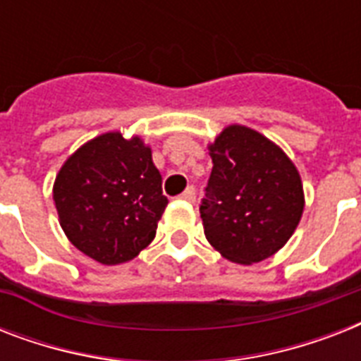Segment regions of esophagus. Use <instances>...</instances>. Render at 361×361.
Wrapping results in <instances>:
<instances>
[{"label":"esophagus","instance_id":"obj_1","mask_svg":"<svg viewBox=\"0 0 361 361\" xmlns=\"http://www.w3.org/2000/svg\"><path fill=\"white\" fill-rule=\"evenodd\" d=\"M195 197H197V192H195V187L192 185H189L185 191L181 192V198H183V200H187V202H195Z\"/></svg>","mask_w":361,"mask_h":361}]
</instances>
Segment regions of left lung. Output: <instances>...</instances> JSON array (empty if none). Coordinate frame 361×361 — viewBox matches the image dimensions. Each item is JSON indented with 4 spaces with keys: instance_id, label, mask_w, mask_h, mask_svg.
I'll return each instance as SVG.
<instances>
[{
    "instance_id": "8db88e82",
    "label": "left lung",
    "mask_w": 361,
    "mask_h": 361,
    "mask_svg": "<svg viewBox=\"0 0 361 361\" xmlns=\"http://www.w3.org/2000/svg\"><path fill=\"white\" fill-rule=\"evenodd\" d=\"M214 163L200 217L208 241L238 264L271 257L294 234L303 187L292 161L257 130L231 125L209 146Z\"/></svg>"
}]
</instances>
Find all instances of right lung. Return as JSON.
I'll return each instance as SVG.
<instances>
[{"label":"right lung","mask_w":361,"mask_h":361,"mask_svg":"<svg viewBox=\"0 0 361 361\" xmlns=\"http://www.w3.org/2000/svg\"><path fill=\"white\" fill-rule=\"evenodd\" d=\"M152 149L135 136L106 133L61 166L54 183L59 225L71 243L106 266L127 262L152 243L166 208Z\"/></svg>","instance_id":"1"}]
</instances>
